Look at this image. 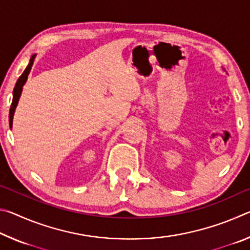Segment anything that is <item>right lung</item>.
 Returning <instances> with one entry per match:
<instances>
[{"label":"right lung","mask_w":250,"mask_h":250,"mask_svg":"<svg viewBox=\"0 0 250 250\" xmlns=\"http://www.w3.org/2000/svg\"><path fill=\"white\" fill-rule=\"evenodd\" d=\"M35 57H36V54H34L33 56L31 57V59H29V62H28L27 67L23 71V74L20 76V78L18 79V82H16V84L14 87L13 100H12V104H11V108H10V115H8V120H10V128L11 129H12V125H13V117H14L15 109H16V107H18L20 97H21V94H22V90H23V86L25 84V83H26L28 74L32 69V66H33V62H34V59H35Z\"/></svg>","instance_id":"add662e5"}]
</instances>
